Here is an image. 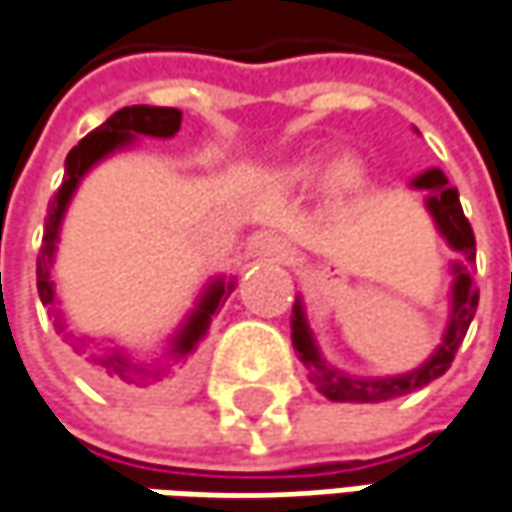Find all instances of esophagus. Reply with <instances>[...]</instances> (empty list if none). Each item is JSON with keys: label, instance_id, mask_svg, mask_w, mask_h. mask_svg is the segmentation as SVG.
<instances>
[{"label": "esophagus", "instance_id": "obj_1", "mask_svg": "<svg viewBox=\"0 0 512 512\" xmlns=\"http://www.w3.org/2000/svg\"><path fill=\"white\" fill-rule=\"evenodd\" d=\"M257 257L266 260V263H284L289 257V246H286L284 237H278V234H263L257 240Z\"/></svg>", "mask_w": 512, "mask_h": 512}]
</instances>
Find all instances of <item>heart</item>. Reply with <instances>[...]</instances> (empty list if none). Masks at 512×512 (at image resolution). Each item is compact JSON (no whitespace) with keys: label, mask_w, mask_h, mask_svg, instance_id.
<instances>
[{"label":"heart","mask_w":512,"mask_h":512,"mask_svg":"<svg viewBox=\"0 0 512 512\" xmlns=\"http://www.w3.org/2000/svg\"><path fill=\"white\" fill-rule=\"evenodd\" d=\"M310 173L313 170L304 167V170H298V179H310ZM359 179H362V170L353 159H339L336 165L327 170V188L333 194H350L359 185Z\"/></svg>","instance_id":"obj_1"}]
</instances>
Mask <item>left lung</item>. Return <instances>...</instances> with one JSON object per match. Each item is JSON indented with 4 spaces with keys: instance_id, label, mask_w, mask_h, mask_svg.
I'll use <instances>...</instances> for the list:
<instances>
[{
    "instance_id": "obj_1",
    "label": "left lung",
    "mask_w": 512,
    "mask_h": 512,
    "mask_svg": "<svg viewBox=\"0 0 512 512\" xmlns=\"http://www.w3.org/2000/svg\"><path fill=\"white\" fill-rule=\"evenodd\" d=\"M417 191H426V208L435 217L440 234L446 237V243L464 257L463 263H455V284H452V316H449V327L443 333V342L432 353V359H426L417 371H408L403 376H385V379H353V376L339 374L336 368H330L321 353H318L313 330L304 316V304L301 298H295L292 307V347L298 353V359L310 368V379L318 385V391L333 400V403H382V400H394L411 394L423 385H429L432 379L443 376L449 371L458 347L464 342L469 321L478 310V289L472 284V272L469 266L475 263V234L472 226L464 217L461 199H458V188L449 185V179L443 176V170H426L411 182Z\"/></svg>"
}]
</instances>
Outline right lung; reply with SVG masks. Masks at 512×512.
Returning a JSON list of instances; mask_svg holds the SVG:
<instances>
[{"mask_svg": "<svg viewBox=\"0 0 512 512\" xmlns=\"http://www.w3.org/2000/svg\"><path fill=\"white\" fill-rule=\"evenodd\" d=\"M179 124H182V112L173 109V106H124L118 109L115 115H109L98 130H92L86 138H80V144L69 150L66 156V176H63V185L57 188V194L51 196L48 202V217H46V231H43V246H40V255H37V292H40V301L51 307L54 304V281H51V260H54V243H57V234H60V223H63V214L72 202V194L77 191L80 179L98 165L101 159H106L109 153L133 144L136 136H153V138H170L179 133ZM234 289V281L226 278H217L211 281L208 289L202 292L196 310L188 316V321L182 324V330L173 336V359H185L199 339L208 333V324L211 316L217 313L220 304H226V298ZM63 330V324H57ZM109 379L115 382H124V385H147L150 376L147 368H141L136 362H130L121 350H112L106 356H95L92 359Z\"/></svg>", "mask_w": 512, "mask_h": 512, "instance_id": "obj_1", "label": "right lung"}]
</instances>
